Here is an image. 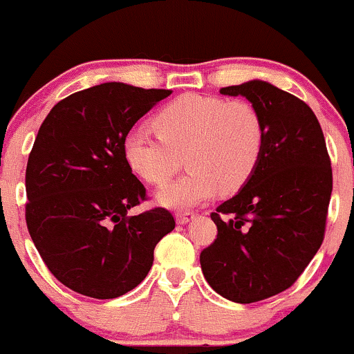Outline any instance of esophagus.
I'll use <instances>...</instances> for the list:
<instances>
[{"instance_id":"1","label":"esophagus","mask_w":354,"mask_h":354,"mask_svg":"<svg viewBox=\"0 0 354 354\" xmlns=\"http://www.w3.org/2000/svg\"><path fill=\"white\" fill-rule=\"evenodd\" d=\"M192 218H194V213H192V211H177L176 213V220L178 225L187 223V221H191Z\"/></svg>"}]
</instances>
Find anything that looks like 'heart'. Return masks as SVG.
I'll use <instances>...</instances> for the list:
<instances>
[{"mask_svg":"<svg viewBox=\"0 0 354 354\" xmlns=\"http://www.w3.org/2000/svg\"><path fill=\"white\" fill-rule=\"evenodd\" d=\"M158 134L129 131L124 156L134 174L163 185L178 172L182 156L189 170L158 192L163 206L182 209L206 201L218 187L235 192L252 177L266 145V124L245 100L185 93L155 115Z\"/></svg>","mask_w":354,"mask_h":354,"instance_id":"1","label":"heart"}]
</instances>
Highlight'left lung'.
<instances>
[{
  "label": "left lung",
  "mask_w": 354,
  "mask_h": 354,
  "mask_svg": "<svg viewBox=\"0 0 354 354\" xmlns=\"http://www.w3.org/2000/svg\"><path fill=\"white\" fill-rule=\"evenodd\" d=\"M220 93L256 105L266 145L252 177L211 213L218 233L199 261L216 293L254 304L288 290L322 245L333 169L322 127L304 100L259 80Z\"/></svg>",
  "instance_id": "1"
}]
</instances>
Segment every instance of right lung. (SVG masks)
Wrapping results in <instances>:
<instances>
[{
    "instance_id": "add662e5",
    "label": "right lung",
    "mask_w": 354,
    "mask_h": 354,
    "mask_svg": "<svg viewBox=\"0 0 354 354\" xmlns=\"http://www.w3.org/2000/svg\"><path fill=\"white\" fill-rule=\"evenodd\" d=\"M172 90L102 83L57 102L39 129L25 172L28 233L57 281L109 300L147 278L156 243L176 228L153 207L124 156L131 127Z\"/></svg>"
}]
</instances>
